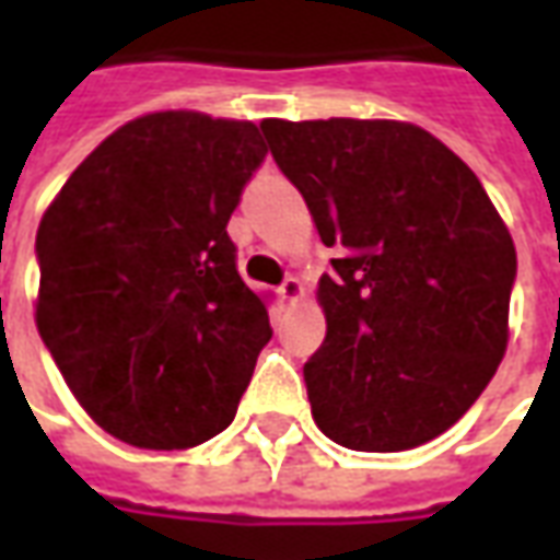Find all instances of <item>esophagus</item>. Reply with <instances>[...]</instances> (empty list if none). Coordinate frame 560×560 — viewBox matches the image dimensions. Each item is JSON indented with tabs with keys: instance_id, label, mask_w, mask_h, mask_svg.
Wrapping results in <instances>:
<instances>
[{
	"instance_id": "34e87169",
	"label": "esophagus",
	"mask_w": 560,
	"mask_h": 560,
	"mask_svg": "<svg viewBox=\"0 0 560 560\" xmlns=\"http://www.w3.org/2000/svg\"><path fill=\"white\" fill-rule=\"evenodd\" d=\"M281 300H288V303H296L300 296H303V281L296 279V276H288V279L281 281Z\"/></svg>"
}]
</instances>
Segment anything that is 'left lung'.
Wrapping results in <instances>:
<instances>
[{
  "mask_svg": "<svg viewBox=\"0 0 560 560\" xmlns=\"http://www.w3.org/2000/svg\"><path fill=\"white\" fill-rule=\"evenodd\" d=\"M272 159L339 248L327 339L303 365L329 441L399 453L480 399L506 351L516 245L456 152L393 119H264Z\"/></svg>",
  "mask_w": 560,
  "mask_h": 560,
  "instance_id": "8db88e82",
  "label": "left lung"
}]
</instances>
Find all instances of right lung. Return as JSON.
I'll list each match as a JSON object with an SVG mask.
<instances>
[{"label": "right lung", "mask_w": 560, "mask_h": 560, "mask_svg": "<svg viewBox=\"0 0 560 560\" xmlns=\"http://www.w3.org/2000/svg\"><path fill=\"white\" fill-rule=\"evenodd\" d=\"M264 159L255 122L149 114L44 212L35 324L86 413L126 444L188 450L236 417L272 327L228 221Z\"/></svg>", "instance_id": "add662e5"}]
</instances>
